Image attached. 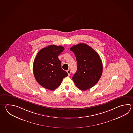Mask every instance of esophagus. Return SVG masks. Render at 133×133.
Instances as JSON below:
<instances>
[{
    "instance_id": "esophagus-1",
    "label": "esophagus",
    "mask_w": 133,
    "mask_h": 133,
    "mask_svg": "<svg viewBox=\"0 0 133 133\" xmlns=\"http://www.w3.org/2000/svg\"><path fill=\"white\" fill-rule=\"evenodd\" d=\"M67 72L68 73V75H70V74H71V70H68L67 71Z\"/></svg>"
}]
</instances>
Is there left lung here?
Returning a JSON list of instances; mask_svg holds the SVG:
<instances>
[{
	"label": "left lung",
	"mask_w": 133,
	"mask_h": 133,
	"mask_svg": "<svg viewBox=\"0 0 133 133\" xmlns=\"http://www.w3.org/2000/svg\"><path fill=\"white\" fill-rule=\"evenodd\" d=\"M76 56L77 70L72 79L79 89L86 90L93 87L99 80L103 65L99 55L85 43H79L70 48Z\"/></svg>",
	"instance_id": "obj_1"
}]
</instances>
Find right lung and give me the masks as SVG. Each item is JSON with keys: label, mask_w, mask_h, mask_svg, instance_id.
<instances>
[{"label": "right lung", "mask_w": 133, "mask_h": 133, "mask_svg": "<svg viewBox=\"0 0 133 133\" xmlns=\"http://www.w3.org/2000/svg\"><path fill=\"white\" fill-rule=\"evenodd\" d=\"M64 50L63 46L50 45L40 50L34 60L33 72L35 79L48 90H55L63 79L68 75L62 69L61 62L58 58Z\"/></svg>", "instance_id": "1"}]
</instances>
